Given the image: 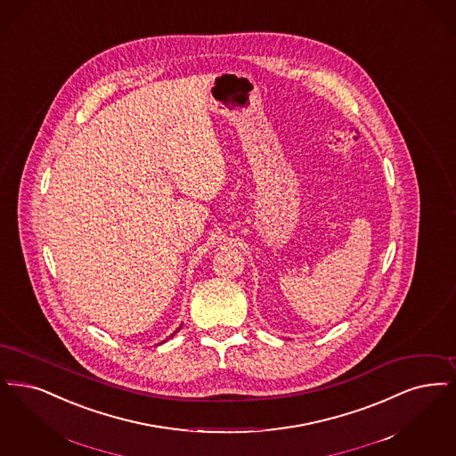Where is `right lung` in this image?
I'll use <instances>...</instances> for the list:
<instances>
[{
	"instance_id": "obj_1",
	"label": "right lung",
	"mask_w": 456,
	"mask_h": 456,
	"mask_svg": "<svg viewBox=\"0 0 456 456\" xmlns=\"http://www.w3.org/2000/svg\"><path fill=\"white\" fill-rule=\"evenodd\" d=\"M180 327H182V325H180ZM180 327H178V329H177V330H175V332H178V330H180ZM175 332H174V334H172V336H170V337L175 336ZM163 342H167V340H163Z\"/></svg>"
}]
</instances>
